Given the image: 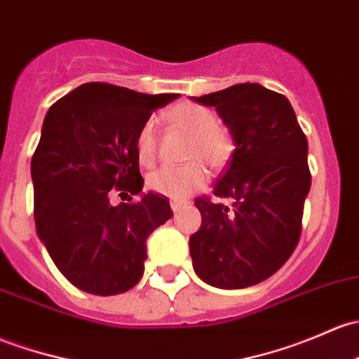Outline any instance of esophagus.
<instances>
[{
	"mask_svg": "<svg viewBox=\"0 0 359 359\" xmlns=\"http://www.w3.org/2000/svg\"><path fill=\"white\" fill-rule=\"evenodd\" d=\"M184 206H186V203H182V201H170V208L173 210V213L180 211L184 208Z\"/></svg>",
	"mask_w": 359,
	"mask_h": 359,
	"instance_id": "obj_1",
	"label": "esophagus"
}]
</instances>
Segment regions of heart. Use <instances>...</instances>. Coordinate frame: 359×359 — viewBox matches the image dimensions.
Wrapping results in <instances>:
<instances>
[{"instance_id": "1", "label": "heart", "mask_w": 359, "mask_h": 359, "mask_svg": "<svg viewBox=\"0 0 359 359\" xmlns=\"http://www.w3.org/2000/svg\"><path fill=\"white\" fill-rule=\"evenodd\" d=\"M168 122L177 129H182L191 135L187 149V160L182 167H161L148 175V187L158 194L173 199H184L194 191L201 189L208 180L203 160L213 168L227 163L232 154V141L229 134L218 127V118L213 110L203 104L179 103L168 111ZM156 126L154 120H146L135 135V154L142 167H151L156 161Z\"/></svg>"}]
</instances>
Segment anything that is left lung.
<instances>
[{
    "instance_id": "1",
    "label": "left lung",
    "mask_w": 359,
    "mask_h": 359,
    "mask_svg": "<svg viewBox=\"0 0 359 359\" xmlns=\"http://www.w3.org/2000/svg\"><path fill=\"white\" fill-rule=\"evenodd\" d=\"M217 108L236 149L213 187L201 196V227L189 239L194 271L220 289L266 280L299 243L311 173L308 141L284 94L255 82L192 97Z\"/></svg>"
}]
</instances>
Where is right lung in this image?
I'll return each mask as SVG.
<instances>
[{
	"mask_svg": "<svg viewBox=\"0 0 359 359\" xmlns=\"http://www.w3.org/2000/svg\"><path fill=\"white\" fill-rule=\"evenodd\" d=\"M179 94L88 82L51 104L30 161L34 220L56 269L84 292L115 296L144 273L146 239L173 215L165 196L110 205L142 191L135 135ZM132 201V198H129Z\"/></svg>",
	"mask_w": 359,
	"mask_h": 359,
	"instance_id": "1",
	"label": "right lung"
}]
</instances>
